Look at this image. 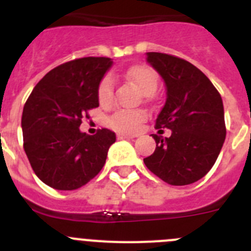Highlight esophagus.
Wrapping results in <instances>:
<instances>
[{"label": "esophagus", "instance_id": "obj_1", "mask_svg": "<svg viewBox=\"0 0 251 251\" xmlns=\"http://www.w3.org/2000/svg\"><path fill=\"white\" fill-rule=\"evenodd\" d=\"M118 138L119 139H130V138H134V136H132V134H127V133H119Z\"/></svg>", "mask_w": 251, "mask_h": 251}]
</instances>
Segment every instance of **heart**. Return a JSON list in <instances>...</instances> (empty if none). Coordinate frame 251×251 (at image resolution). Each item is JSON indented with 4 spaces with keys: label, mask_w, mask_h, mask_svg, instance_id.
<instances>
[{
    "label": "heart",
    "mask_w": 251,
    "mask_h": 251,
    "mask_svg": "<svg viewBox=\"0 0 251 251\" xmlns=\"http://www.w3.org/2000/svg\"><path fill=\"white\" fill-rule=\"evenodd\" d=\"M127 77L130 81L136 84V86L143 94H152L157 89L158 85V75L153 69L148 66L138 65L127 70ZM113 83L112 76H105L100 81L98 88V98L99 101L103 104H108L113 99ZM146 119V114L142 110H118L117 113L110 117L109 123L115 129L122 132L134 133L139 129L142 122Z\"/></svg>",
    "instance_id": "b5f03b06"
}]
</instances>
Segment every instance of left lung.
<instances>
[{
  "label": "left lung",
  "instance_id": "8db88e82",
  "mask_svg": "<svg viewBox=\"0 0 251 251\" xmlns=\"http://www.w3.org/2000/svg\"><path fill=\"white\" fill-rule=\"evenodd\" d=\"M147 63L162 77L166 103L156 128L171 129V137L156 134V150L145 158L151 172L175 186L202 178L215 165L226 137L223 99L200 69L162 52H147Z\"/></svg>",
  "mask_w": 251,
  "mask_h": 251
}]
</instances>
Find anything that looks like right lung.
<instances>
[{"label": "right lung", "instance_id": "add662e5", "mask_svg": "<svg viewBox=\"0 0 251 251\" xmlns=\"http://www.w3.org/2000/svg\"><path fill=\"white\" fill-rule=\"evenodd\" d=\"M109 57H83L59 65L37 83L22 112L24 148L44 183L61 191L81 187L100 172L115 133L89 136L79 129L99 106L98 88L112 68Z\"/></svg>", "mask_w": 251, "mask_h": 251}]
</instances>
